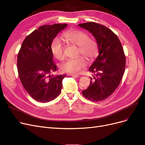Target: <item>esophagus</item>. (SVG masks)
I'll return each instance as SVG.
<instances>
[{
	"label": "esophagus",
	"instance_id": "34e87169",
	"mask_svg": "<svg viewBox=\"0 0 145 145\" xmlns=\"http://www.w3.org/2000/svg\"><path fill=\"white\" fill-rule=\"evenodd\" d=\"M70 76H74V77H79V75L77 74H73V73H70L69 74Z\"/></svg>",
	"mask_w": 145,
	"mask_h": 145
}]
</instances>
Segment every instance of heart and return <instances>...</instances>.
Masks as SVG:
<instances>
[{
    "label": "heart",
    "instance_id": "1",
    "mask_svg": "<svg viewBox=\"0 0 145 145\" xmlns=\"http://www.w3.org/2000/svg\"><path fill=\"white\" fill-rule=\"evenodd\" d=\"M63 39L66 42L78 46V55H83L89 60H93L97 56L98 46L96 42L89 38V35L84 31L69 30L63 34ZM51 51L52 55L59 60H62L64 57V46L61 40L58 37H55L51 43ZM87 65L86 58L79 56L75 58L67 59L62 63L60 68L63 72L78 73L81 70Z\"/></svg>",
    "mask_w": 145,
    "mask_h": 145
}]
</instances>
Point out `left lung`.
I'll use <instances>...</instances> for the list:
<instances>
[{
    "instance_id": "left-lung-1",
    "label": "left lung",
    "mask_w": 145,
    "mask_h": 145,
    "mask_svg": "<svg viewBox=\"0 0 145 145\" xmlns=\"http://www.w3.org/2000/svg\"><path fill=\"white\" fill-rule=\"evenodd\" d=\"M91 33L97 42L99 56L89 68L95 73L89 87L82 91L85 98L93 101L105 100L120 85L125 67V56L118 36L106 26L94 22L78 24Z\"/></svg>"
}]
</instances>
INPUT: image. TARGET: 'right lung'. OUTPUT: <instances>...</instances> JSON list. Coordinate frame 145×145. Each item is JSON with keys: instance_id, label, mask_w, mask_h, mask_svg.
<instances>
[{"instance_id": "1", "label": "right lung", "mask_w": 145, "mask_h": 145, "mask_svg": "<svg viewBox=\"0 0 145 145\" xmlns=\"http://www.w3.org/2000/svg\"><path fill=\"white\" fill-rule=\"evenodd\" d=\"M67 24L44 25L27 36L17 57L18 76L31 97L42 103L49 102L60 94L66 74L53 76L57 71L51 51V43Z\"/></svg>"}]
</instances>
